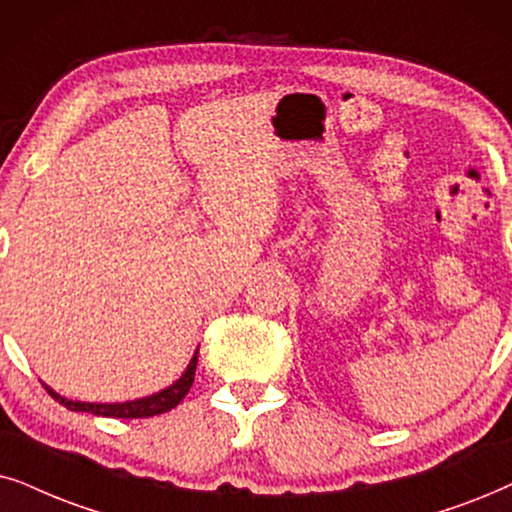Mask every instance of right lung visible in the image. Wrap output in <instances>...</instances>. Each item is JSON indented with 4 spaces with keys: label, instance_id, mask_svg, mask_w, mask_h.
Here are the masks:
<instances>
[{
    "label": "right lung",
    "instance_id": "obj_1",
    "mask_svg": "<svg viewBox=\"0 0 512 512\" xmlns=\"http://www.w3.org/2000/svg\"><path fill=\"white\" fill-rule=\"evenodd\" d=\"M196 360H199V351L194 353L192 363L187 365L185 374L175 381L173 386L163 388V391L147 395V398L140 400H128V403H79V400H67L63 395H58L53 388L44 386L53 400H58L60 405L67 407L72 412H91L98 414V417H114V419H145V417H156V414L170 412L173 407L180 405V400L189 393V388L194 384L196 374Z\"/></svg>",
    "mask_w": 512,
    "mask_h": 512
}]
</instances>
